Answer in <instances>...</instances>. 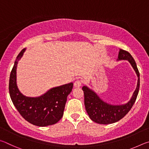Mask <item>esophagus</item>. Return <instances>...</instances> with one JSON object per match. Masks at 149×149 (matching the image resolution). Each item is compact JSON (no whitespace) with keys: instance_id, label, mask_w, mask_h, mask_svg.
<instances>
[{"instance_id":"34e87169","label":"esophagus","mask_w":149,"mask_h":149,"mask_svg":"<svg viewBox=\"0 0 149 149\" xmlns=\"http://www.w3.org/2000/svg\"><path fill=\"white\" fill-rule=\"evenodd\" d=\"M81 81L79 80V79H77L74 82V87H79L81 85Z\"/></svg>"}]
</instances>
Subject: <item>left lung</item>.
<instances>
[{
	"label": "left lung",
	"instance_id": "8db88e82",
	"mask_svg": "<svg viewBox=\"0 0 149 149\" xmlns=\"http://www.w3.org/2000/svg\"><path fill=\"white\" fill-rule=\"evenodd\" d=\"M125 60L129 62L138 77L137 85L132 99L125 104L112 105L103 101L95 91L87 86L82 89L84 93L85 109L91 120L100 124H110L122 119L132 109L137 99L140 85V74L135 61L127 51L120 49L118 60Z\"/></svg>",
	"mask_w": 149,
	"mask_h": 149
}]
</instances>
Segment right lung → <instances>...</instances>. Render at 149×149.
I'll list each match as a JSON object with an SVG mask.
<instances>
[{
	"label": "right lung",
	"mask_w": 149,
	"mask_h": 149,
	"mask_svg": "<svg viewBox=\"0 0 149 149\" xmlns=\"http://www.w3.org/2000/svg\"><path fill=\"white\" fill-rule=\"evenodd\" d=\"M26 49L16 59L9 80V93L12 101L22 117L31 124L45 127L53 125L62 118L67 97L71 93L73 83L53 87L38 97H29L20 93L16 84V69Z\"/></svg>",
	"instance_id": "add662e5"
}]
</instances>
